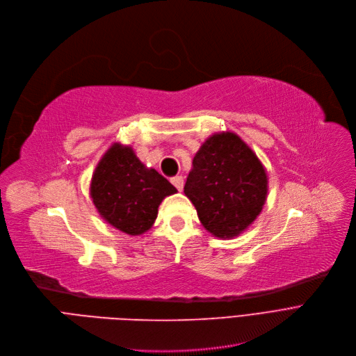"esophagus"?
I'll return each mask as SVG.
<instances>
[{"label": "esophagus", "instance_id": "obj_1", "mask_svg": "<svg viewBox=\"0 0 356 356\" xmlns=\"http://www.w3.org/2000/svg\"><path fill=\"white\" fill-rule=\"evenodd\" d=\"M171 182L174 184V187H175L178 191L182 190V187H184V178H182L181 175H177V177L171 178Z\"/></svg>", "mask_w": 356, "mask_h": 356}]
</instances>
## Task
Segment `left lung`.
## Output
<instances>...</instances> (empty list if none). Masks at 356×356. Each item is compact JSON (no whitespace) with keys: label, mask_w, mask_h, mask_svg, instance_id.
Segmentation results:
<instances>
[{"label":"left lung","mask_w":356,"mask_h":356,"mask_svg":"<svg viewBox=\"0 0 356 356\" xmlns=\"http://www.w3.org/2000/svg\"><path fill=\"white\" fill-rule=\"evenodd\" d=\"M184 193L206 230L216 238L232 239L262 211L268 178L253 150L236 133L223 131L201 145Z\"/></svg>","instance_id":"8db88e82"}]
</instances>
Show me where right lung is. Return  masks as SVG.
Listing matches in <instances>:
<instances>
[{
	"mask_svg": "<svg viewBox=\"0 0 356 356\" xmlns=\"http://www.w3.org/2000/svg\"><path fill=\"white\" fill-rule=\"evenodd\" d=\"M90 193L107 223L138 236L152 227L162 200L177 188L154 168H146L130 146L114 143L95 168Z\"/></svg>",
	"mask_w": 356,
	"mask_h": 356,
	"instance_id": "add662e5",
	"label": "right lung"
}]
</instances>
